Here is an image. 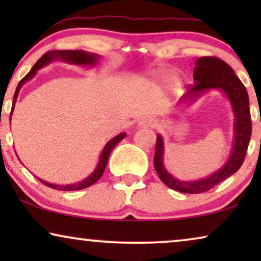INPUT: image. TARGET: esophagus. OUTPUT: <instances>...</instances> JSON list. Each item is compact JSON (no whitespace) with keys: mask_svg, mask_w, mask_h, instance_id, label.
Masks as SVG:
<instances>
[{"mask_svg":"<svg viewBox=\"0 0 261 261\" xmlns=\"http://www.w3.org/2000/svg\"><path fill=\"white\" fill-rule=\"evenodd\" d=\"M139 126L140 127H154L156 124V120L153 116H145L139 121Z\"/></svg>","mask_w":261,"mask_h":261,"instance_id":"esophagus-1","label":"esophagus"}]
</instances>
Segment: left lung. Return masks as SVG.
I'll list each match as a JSON object with an SVG mask.
<instances>
[{
    "label": "left lung",
    "instance_id": "left-lung-1",
    "mask_svg": "<svg viewBox=\"0 0 261 261\" xmlns=\"http://www.w3.org/2000/svg\"><path fill=\"white\" fill-rule=\"evenodd\" d=\"M195 83L189 88L187 94L180 101H194L203 92L210 89H219L223 91L229 99L233 108L234 122V142L229 159L219 171L210 174L204 179L181 181L176 179L167 172L163 163L164 142L160 135H156L154 167L162 181L173 190L184 194H201L216 187L226 178L237 172L244 163L252 134L251 112H249V99L245 85L239 80L233 69L216 57H201L196 60L194 69Z\"/></svg>",
    "mask_w": 261,
    "mask_h": 261
}]
</instances>
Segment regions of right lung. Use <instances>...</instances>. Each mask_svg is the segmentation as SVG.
I'll list each match as a JSON object with an SVG mask.
<instances>
[{"mask_svg":"<svg viewBox=\"0 0 261 261\" xmlns=\"http://www.w3.org/2000/svg\"><path fill=\"white\" fill-rule=\"evenodd\" d=\"M99 58V56L94 55V53H89L85 51H82V49H64V51H59V49H55V51H48L46 52L44 56L41 57L40 59L38 60L37 63L34 64V66L32 67L30 72H28L26 76H24L22 80L19 82L17 84V88L15 90V94H14V101H13V106H12V113H10V117H12L13 114V109L15 107V101L17 98V95H19V91L21 87H22L24 82L32 80L37 73V71L39 69H41L42 66H45L46 64L53 62V60H62V62H66V63H71V64H76V65H95L97 63V59ZM126 137V133H120L119 135H116L115 138H113L112 140H109L107 142V145L103 148V151L101 153V158H99V162L96 166V169L94 172H92L90 176L85 178L84 180L80 181V183H74V184H69V185H59V184H51L48 181H45L38 178L39 180L41 181L42 184H45L46 187H49L52 189H56V190H62V191H74V190H82V189L89 188L90 185L95 184L99 178L102 177L103 172H105L107 164H108V159H109V154L112 153L113 148L119 144V142L124 139Z\"/></svg>","mask_w":261,"mask_h":261,"instance_id":"right-lung-1","label":"right lung"}]
</instances>
